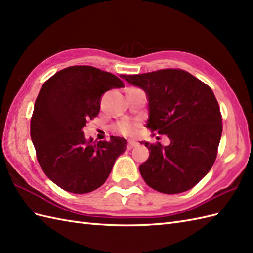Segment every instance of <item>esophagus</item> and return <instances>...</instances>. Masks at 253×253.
Here are the masks:
<instances>
[{
	"label": "esophagus",
	"mask_w": 253,
	"mask_h": 253,
	"mask_svg": "<svg viewBox=\"0 0 253 253\" xmlns=\"http://www.w3.org/2000/svg\"><path fill=\"white\" fill-rule=\"evenodd\" d=\"M138 144H139V143H138L137 141H135V140H129V141H128V143H127V149L130 150V149H132L133 147H137Z\"/></svg>",
	"instance_id": "1"
}]
</instances>
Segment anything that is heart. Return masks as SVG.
I'll return each instance as SVG.
<instances>
[{
  "instance_id": "obj_1",
  "label": "heart",
  "mask_w": 253,
  "mask_h": 253,
  "mask_svg": "<svg viewBox=\"0 0 253 253\" xmlns=\"http://www.w3.org/2000/svg\"><path fill=\"white\" fill-rule=\"evenodd\" d=\"M139 123L137 122H130V121H123L120 122L115 126L116 130L122 133L124 136H132V135H136L139 130Z\"/></svg>"
}]
</instances>
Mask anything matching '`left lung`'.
Returning <instances> with one entry per match:
<instances>
[{"mask_svg":"<svg viewBox=\"0 0 253 253\" xmlns=\"http://www.w3.org/2000/svg\"><path fill=\"white\" fill-rule=\"evenodd\" d=\"M121 77L147 94L146 127L170 140L166 147L142 141L149 150V159L139 166L143 180L168 195L191 189L211 169L222 137V116L213 91L181 69Z\"/></svg>","mask_w":253,"mask_h":253,"instance_id":"left-lung-1","label":"left lung"}]
</instances>
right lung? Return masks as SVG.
Wrapping results in <instances>:
<instances>
[{"instance_id":"right-lung-1","label":"right lung","mask_w":253,"mask_h":253,"mask_svg":"<svg viewBox=\"0 0 253 253\" xmlns=\"http://www.w3.org/2000/svg\"><path fill=\"white\" fill-rule=\"evenodd\" d=\"M122 80L92 66L57 72L40 89L30 123V137L44 174L72 193L91 192L104 184L116 159L125 152L124 138L87 141V121L99 114L106 91L123 88Z\"/></svg>"}]
</instances>
